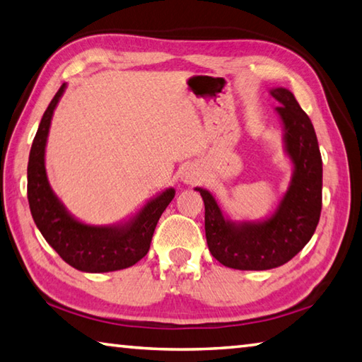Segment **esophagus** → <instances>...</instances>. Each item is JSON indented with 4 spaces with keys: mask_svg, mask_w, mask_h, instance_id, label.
<instances>
[{
    "mask_svg": "<svg viewBox=\"0 0 362 362\" xmlns=\"http://www.w3.org/2000/svg\"><path fill=\"white\" fill-rule=\"evenodd\" d=\"M180 180L183 183H187V185H193V183L199 180V170L196 169L194 166H187L185 169L182 170Z\"/></svg>",
    "mask_w": 362,
    "mask_h": 362,
    "instance_id": "34e87169",
    "label": "esophagus"
}]
</instances>
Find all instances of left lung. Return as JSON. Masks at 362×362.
I'll list each match as a JSON object with an SVG mask.
<instances>
[{
    "label": "left lung",
    "mask_w": 362,
    "mask_h": 362,
    "mask_svg": "<svg viewBox=\"0 0 362 362\" xmlns=\"http://www.w3.org/2000/svg\"><path fill=\"white\" fill-rule=\"evenodd\" d=\"M279 107L284 150L291 161L290 185L271 215L261 220H233L215 196L196 187L206 207V239L223 266L239 271H267L294 258L317 229L321 214L323 161L310 118L288 88L269 90Z\"/></svg>",
    "instance_id": "8db88e82"
}]
</instances>
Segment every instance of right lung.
<instances>
[{
	"label": "right lung",
	"instance_id": "obj_1",
	"mask_svg": "<svg viewBox=\"0 0 362 362\" xmlns=\"http://www.w3.org/2000/svg\"><path fill=\"white\" fill-rule=\"evenodd\" d=\"M66 90L57 91L39 123L28 160V202L36 226L47 244L77 271L101 274L127 269L147 255L156 223L174 199L175 189H163L128 218L114 225H88L76 218L52 189L45 170V146L52 117Z\"/></svg>",
	"mask_w": 362,
	"mask_h": 362
}]
</instances>
